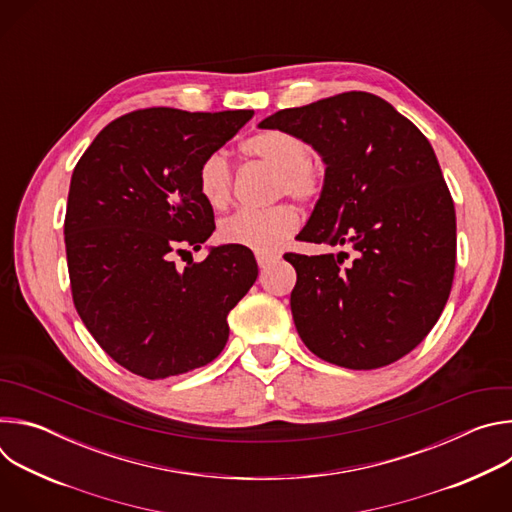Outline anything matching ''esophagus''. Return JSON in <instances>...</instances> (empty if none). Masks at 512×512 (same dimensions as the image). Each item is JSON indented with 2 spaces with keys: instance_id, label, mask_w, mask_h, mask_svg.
Masks as SVG:
<instances>
[{
  "instance_id": "obj_1",
  "label": "esophagus",
  "mask_w": 512,
  "mask_h": 512,
  "mask_svg": "<svg viewBox=\"0 0 512 512\" xmlns=\"http://www.w3.org/2000/svg\"><path fill=\"white\" fill-rule=\"evenodd\" d=\"M275 261H277V255H271V253H259V255H257V263H259L261 269L269 267V265L275 263Z\"/></svg>"
}]
</instances>
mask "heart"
<instances>
[{"label": "heart", "mask_w": 512, "mask_h": 512, "mask_svg": "<svg viewBox=\"0 0 512 512\" xmlns=\"http://www.w3.org/2000/svg\"><path fill=\"white\" fill-rule=\"evenodd\" d=\"M249 158L261 160L277 172V192L308 202L318 196L322 180L312 166V152L300 137L281 129H267L251 135L243 143ZM198 190L204 202L223 210L231 202L233 172L223 154H210L198 168ZM298 212L279 204L267 210H239L223 221L218 235L229 245H241L255 253H273L285 239L298 229Z\"/></svg>", "instance_id": "1"}]
</instances>
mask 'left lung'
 Masks as SVG:
<instances>
[{"mask_svg": "<svg viewBox=\"0 0 512 512\" xmlns=\"http://www.w3.org/2000/svg\"><path fill=\"white\" fill-rule=\"evenodd\" d=\"M322 158L320 198L298 239L350 245L356 259L287 253L289 306L304 344L352 371L411 352L440 320L456 267V212L425 135L385 99L350 91L259 123Z\"/></svg>", "mask_w": 512, "mask_h": 512, "instance_id": "left-lung-1", "label": "left lung"}]
</instances>
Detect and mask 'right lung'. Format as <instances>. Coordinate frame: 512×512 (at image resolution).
Masks as SVG:
<instances>
[{
	"label": "right lung",
	"mask_w": 512,
	"mask_h": 512,
	"mask_svg": "<svg viewBox=\"0 0 512 512\" xmlns=\"http://www.w3.org/2000/svg\"><path fill=\"white\" fill-rule=\"evenodd\" d=\"M253 111H133L109 123L70 178L64 243L75 308L121 367L166 379L204 367L229 340V312L257 279L241 245L208 247L214 231L198 168Z\"/></svg>",
	"instance_id": "obj_1"
}]
</instances>
